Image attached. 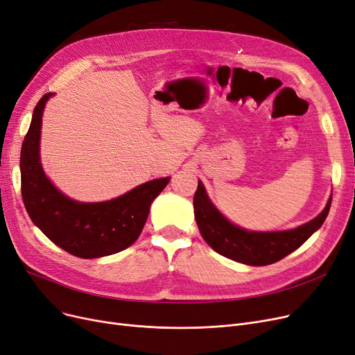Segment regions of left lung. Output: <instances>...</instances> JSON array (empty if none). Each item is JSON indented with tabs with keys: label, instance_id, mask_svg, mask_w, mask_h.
<instances>
[{
	"label": "left lung",
	"instance_id": "8db88e82",
	"mask_svg": "<svg viewBox=\"0 0 355 355\" xmlns=\"http://www.w3.org/2000/svg\"><path fill=\"white\" fill-rule=\"evenodd\" d=\"M332 198L313 220L283 232H248L230 223L213 206L202 181L193 198L196 222L203 239L220 255L248 266H268L283 259L312 236L331 209Z\"/></svg>",
	"mask_w": 355,
	"mask_h": 355
}]
</instances>
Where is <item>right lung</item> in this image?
<instances>
[{
	"label": "right lung",
	"instance_id": "right-lung-1",
	"mask_svg": "<svg viewBox=\"0 0 355 355\" xmlns=\"http://www.w3.org/2000/svg\"><path fill=\"white\" fill-rule=\"evenodd\" d=\"M52 96L48 92L39 100L21 146V196L30 219L75 257L98 258L126 250L139 238L150 203L169 177L148 181L110 202L80 203L64 196L44 175L39 158L42 114Z\"/></svg>",
	"mask_w": 355,
	"mask_h": 355
}]
</instances>
